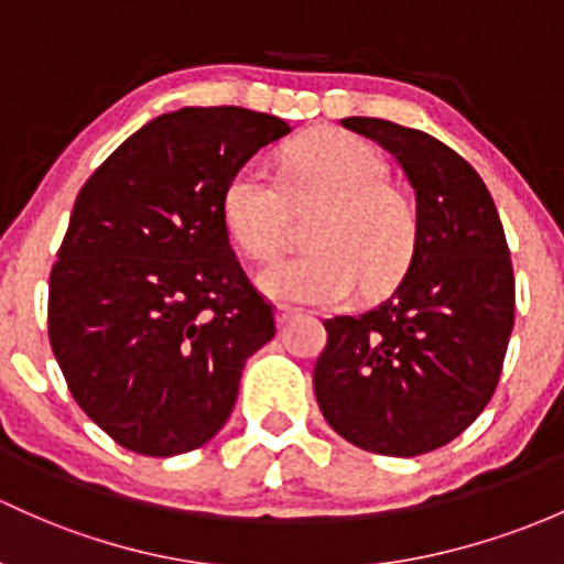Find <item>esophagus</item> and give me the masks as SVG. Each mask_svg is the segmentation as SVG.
I'll list each match as a JSON object with an SVG mask.
<instances>
[{
  "instance_id": "obj_1",
  "label": "esophagus",
  "mask_w": 564,
  "mask_h": 564,
  "mask_svg": "<svg viewBox=\"0 0 564 564\" xmlns=\"http://www.w3.org/2000/svg\"><path fill=\"white\" fill-rule=\"evenodd\" d=\"M295 312H299V308H293V306H288V304H276V308H274L276 325H284V323H288V319L293 317Z\"/></svg>"
}]
</instances>
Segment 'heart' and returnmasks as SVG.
<instances>
[{"instance_id":"b5f03b06","label":"heart","mask_w":564,"mask_h":564,"mask_svg":"<svg viewBox=\"0 0 564 564\" xmlns=\"http://www.w3.org/2000/svg\"><path fill=\"white\" fill-rule=\"evenodd\" d=\"M293 202L325 204L312 231L314 250L274 260L258 271L271 299L336 304L362 280L366 293L392 288L416 247V209L387 185V163L368 142L344 131H319L288 153V172L247 161L223 196V217L236 245L269 258L288 236Z\"/></svg>"}]
</instances>
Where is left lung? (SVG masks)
<instances>
[{
    "label": "left lung",
    "instance_id": "8db88e82",
    "mask_svg": "<svg viewBox=\"0 0 564 564\" xmlns=\"http://www.w3.org/2000/svg\"><path fill=\"white\" fill-rule=\"evenodd\" d=\"M341 126L401 163L416 198V247L390 299L325 319L314 395L349 444L416 457L457 438L498 387L513 330L511 252L492 196L463 155L381 118Z\"/></svg>",
    "mask_w": 564,
    "mask_h": 564
}]
</instances>
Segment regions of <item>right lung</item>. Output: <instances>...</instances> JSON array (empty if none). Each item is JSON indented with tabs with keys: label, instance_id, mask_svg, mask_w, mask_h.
Instances as JSON below:
<instances>
[{
	"label": "right lung",
	"instance_id": "add662e5",
	"mask_svg": "<svg viewBox=\"0 0 564 564\" xmlns=\"http://www.w3.org/2000/svg\"><path fill=\"white\" fill-rule=\"evenodd\" d=\"M282 118L183 107L90 174L51 271L47 330L77 405L126 449L172 457L231 416L274 312L236 260L223 196Z\"/></svg>",
	"mask_w": 564,
	"mask_h": 564
}]
</instances>
